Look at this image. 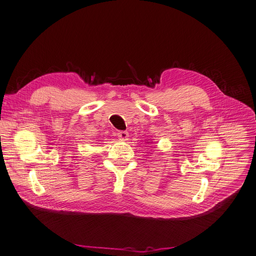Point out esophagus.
Instances as JSON below:
<instances>
[{
  "label": "esophagus",
  "instance_id": "34e87169",
  "mask_svg": "<svg viewBox=\"0 0 256 256\" xmlns=\"http://www.w3.org/2000/svg\"><path fill=\"white\" fill-rule=\"evenodd\" d=\"M117 136H118V138H119V140H121V141H126V140H128V132H126V130H121V132H119L118 134H117Z\"/></svg>",
  "mask_w": 256,
  "mask_h": 256
}]
</instances>
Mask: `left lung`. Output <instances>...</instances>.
<instances>
[{
	"label": "left lung",
	"mask_w": 256,
	"mask_h": 256,
	"mask_svg": "<svg viewBox=\"0 0 256 256\" xmlns=\"http://www.w3.org/2000/svg\"><path fill=\"white\" fill-rule=\"evenodd\" d=\"M148 142H150V141H148Z\"/></svg>",
	"instance_id": "8db88e82"
}]
</instances>
